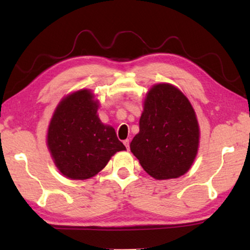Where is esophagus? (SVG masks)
Listing matches in <instances>:
<instances>
[{
    "mask_svg": "<svg viewBox=\"0 0 250 250\" xmlns=\"http://www.w3.org/2000/svg\"><path fill=\"white\" fill-rule=\"evenodd\" d=\"M124 145L125 146V147H126V149H129V146H130V143H129V140H125V141H124Z\"/></svg>",
    "mask_w": 250,
    "mask_h": 250,
    "instance_id": "1",
    "label": "esophagus"
}]
</instances>
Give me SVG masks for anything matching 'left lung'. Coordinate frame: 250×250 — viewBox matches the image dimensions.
Listing matches in <instances>:
<instances>
[{
	"label": "left lung",
	"mask_w": 250,
	"mask_h": 250,
	"mask_svg": "<svg viewBox=\"0 0 250 250\" xmlns=\"http://www.w3.org/2000/svg\"><path fill=\"white\" fill-rule=\"evenodd\" d=\"M139 125L130 149L146 173L167 180L189 170L197 153L200 129L192 104L177 88L168 83L152 87Z\"/></svg>",
	"instance_id": "left-lung-1"
}]
</instances>
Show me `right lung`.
I'll use <instances>...</instances> for the list:
<instances>
[{"instance_id":"right-lung-1","label":"right lung","mask_w":250,"mask_h":250,"mask_svg":"<svg viewBox=\"0 0 250 250\" xmlns=\"http://www.w3.org/2000/svg\"><path fill=\"white\" fill-rule=\"evenodd\" d=\"M87 89L61 101L50 120L47 146L54 162L65 176L86 180L107 166L118 151L125 150L115 129L101 124L98 104Z\"/></svg>"}]
</instances>
